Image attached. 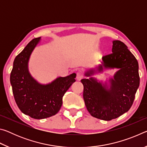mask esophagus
<instances>
[{"label": "esophagus", "mask_w": 147, "mask_h": 147, "mask_svg": "<svg viewBox=\"0 0 147 147\" xmlns=\"http://www.w3.org/2000/svg\"><path fill=\"white\" fill-rule=\"evenodd\" d=\"M83 78V74L81 72H78L76 73V80H80L81 79H82Z\"/></svg>", "instance_id": "1"}]
</instances>
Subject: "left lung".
<instances>
[{
    "label": "left lung",
    "mask_w": 147,
    "mask_h": 147,
    "mask_svg": "<svg viewBox=\"0 0 147 147\" xmlns=\"http://www.w3.org/2000/svg\"><path fill=\"white\" fill-rule=\"evenodd\" d=\"M113 68L119 70L109 80V88L93 77L81 80L87 109L92 116L101 120L111 121L127 112L139 86L138 62L127 46L119 40L113 41L112 53L102 57L98 71ZM94 73V70L90 69L85 76Z\"/></svg>",
    "instance_id": "obj_1"
}]
</instances>
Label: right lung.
<instances>
[{
    "label": "right lung",
    "instance_id": "obj_1",
    "mask_svg": "<svg viewBox=\"0 0 147 147\" xmlns=\"http://www.w3.org/2000/svg\"><path fill=\"white\" fill-rule=\"evenodd\" d=\"M41 38H35L17 55L13 61L10 83L15 100L22 112L36 119L56 115L60 109L62 98L76 80L73 73L58 77L48 84H41L31 76L28 64L32 51Z\"/></svg>",
    "mask_w": 147,
    "mask_h": 147
}]
</instances>
